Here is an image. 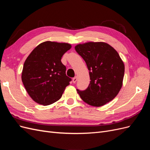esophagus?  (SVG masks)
I'll return each mask as SVG.
<instances>
[{"instance_id":"34e87169","label":"esophagus","mask_w":150,"mask_h":150,"mask_svg":"<svg viewBox=\"0 0 150 150\" xmlns=\"http://www.w3.org/2000/svg\"><path fill=\"white\" fill-rule=\"evenodd\" d=\"M77 80H78V77L75 76L74 78H73V79H72V81H73V83H76Z\"/></svg>"}]
</instances>
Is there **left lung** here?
Wrapping results in <instances>:
<instances>
[{"label": "left lung", "mask_w": 150, "mask_h": 150, "mask_svg": "<svg viewBox=\"0 0 150 150\" xmlns=\"http://www.w3.org/2000/svg\"><path fill=\"white\" fill-rule=\"evenodd\" d=\"M75 50L86 62L91 79L86 90L77 89L81 98L96 107L112 101L122 87L125 74V64L119 54L103 42L79 44Z\"/></svg>", "instance_id": "obj_1"}]
</instances>
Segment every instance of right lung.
Wrapping results in <instances>:
<instances>
[{
	"mask_svg": "<svg viewBox=\"0 0 150 150\" xmlns=\"http://www.w3.org/2000/svg\"><path fill=\"white\" fill-rule=\"evenodd\" d=\"M71 48L65 42L46 41L39 44L24 62L22 81L30 97L47 106L56 102L71 79L61 62L64 54Z\"/></svg>",
	"mask_w": 150,
	"mask_h": 150,
	"instance_id": "obj_1",
	"label": "right lung"
}]
</instances>
